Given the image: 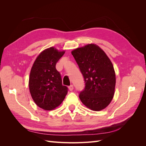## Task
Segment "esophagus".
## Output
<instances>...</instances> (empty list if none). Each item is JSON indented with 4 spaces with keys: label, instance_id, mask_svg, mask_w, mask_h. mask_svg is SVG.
<instances>
[{
    "label": "esophagus",
    "instance_id": "34e87169",
    "mask_svg": "<svg viewBox=\"0 0 146 146\" xmlns=\"http://www.w3.org/2000/svg\"><path fill=\"white\" fill-rule=\"evenodd\" d=\"M69 91H72L73 90H74V86L72 85H70L69 86Z\"/></svg>",
    "mask_w": 146,
    "mask_h": 146
}]
</instances>
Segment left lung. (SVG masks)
I'll return each instance as SVG.
<instances>
[{"label": "left lung", "instance_id": "left-lung-1", "mask_svg": "<svg viewBox=\"0 0 146 146\" xmlns=\"http://www.w3.org/2000/svg\"><path fill=\"white\" fill-rule=\"evenodd\" d=\"M85 83L79 98L93 111L105 108L112 100L116 75L111 61L104 51L94 44L72 51Z\"/></svg>", "mask_w": 146, "mask_h": 146}]
</instances>
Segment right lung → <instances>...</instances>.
<instances>
[{
	"label": "right lung",
	"instance_id": "right-lung-1",
	"mask_svg": "<svg viewBox=\"0 0 146 146\" xmlns=\"http://www.w3.org/2000/svg\"><path fill=\"white\" fill-rule=\"evenodd\" d=\"M64 51L54 47L43 50L36 58L30 74L29 90L34 102L39 107L52 110L62 103L68 88L62 85L61 74L56 64Z\"/></svg>",
	"mask_w": 146,
	"mask_h": 146
}]
</instances>
